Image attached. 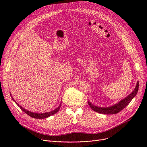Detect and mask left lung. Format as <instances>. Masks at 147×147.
Returning a JSON list of instances; mask_svg holds the SVG:
<instances>
[{
    "label": "left lung",
    "mask_w": 147,
    "mask_h": 147,
    "mask_svg": "<svg viewBox=\"0 0 147 147\" xmlns=\"http://www.w3.org/2000/svg\"><path fill=\"white\" fill-rule=\"evenodd\" d=\"M138 88H139V82H138L136 83V87L132 93L129 94L126 98L122 99L121 101H120L117 104H114L113 106L108 107H98L92 104L91 102L88 101L89 105L92 109V110H94V111H96L99 113L104 114H117L120 111H121L123 109H124L130 103V102L132 101V99L136 96V95L137 94V92L138 91Z\"/></svg>",
    "instance_id": "left-lung-1"
}]
</instances>
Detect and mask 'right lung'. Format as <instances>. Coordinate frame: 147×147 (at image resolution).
I'll return each instance as SVG.
<instances>
[{
	"instance_id": "right-lung-1",
	"label": "right lung",
	"mask_w": 147,
	"mask_h": 147,
	"mask_svg": "<svg viewBox=\"0 0 147 147\" xmlns=\"http://www.w3.org/2000/svg\"><path fill=\"white\" fill-rule=\"evenodd\" d=\"M11 98L13 99V101L15 103H16L17 105L20 108V109L21 110H22V111H24L25 113H26L27 114L30 115V117H32L34 118V119H45V118H47L48 117H50V116H51V115H52L53 114H55V113H57L58 111V110H59L60 107H61V104H60V105H59V107L57 108V109H56L55 110H54L52 111L45 113H33V112L30 111H28V110H26L25 109H24V108H22L21 105H20L16 101H15V99L12 98V96H11Z\"/></svg>"
}]
</instances>
